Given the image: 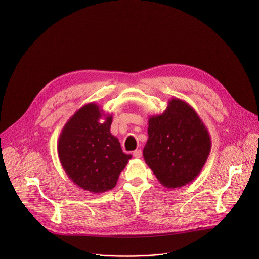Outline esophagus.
Returning <instances> with one entry per match:
<instances>
[{"label": "esophagus", "instance_id": "34e87169", "mask_svg": "<svg viewBox=\"0 0 259 259\" xmlns=\"http://www.w3.org/2000/svg\"><path fill=\"white\" fill-rule=\"evenodd\" d=\"M141 156H142V152H141V150H136V151H134V152H133V157H134V158L139 159V158H141Z\"/></svg>", "mask_w": 259, "mask_h": 259}]
</instances>
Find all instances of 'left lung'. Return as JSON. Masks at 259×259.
<instances>
[{
	"label": "left lung",
	"mask_w": 259,
	"mask_h": 259,
	"mask_svg": "<svg viewBox=\"0 0 259 259\" xmlns=\"http://www.w3.org/2000/svg\"><path fill=\"white\" fill-rule=\"evenodd\" d=\"M143 158L168 189L193 181L203 169L211 138L196 110L186 101L171 98L161 115L151 116Z\"/></svg>",
	"instance_id": "left-lung-1"
}]
</instances>
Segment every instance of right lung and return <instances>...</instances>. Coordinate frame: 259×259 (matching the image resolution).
<instances>
[{
  "label": "right lung",
  "mask_w": 259,
  "mask_h": 259,
  "mask_svg": "<svg viewBox=\"0 0 259 259\" xmlns=\"http://www.w3.org/2000/svg\"><path fill=\"white\" fill-rule=\"evenodd\" d=\"M112 122V115L90 102L70 117L58 138L57 152L64 172L90 193L114 189L132 158L123 153L119 139L110 133Z\"/></svg>",
  "instance_id": "add662e5"
}]
</instances>
